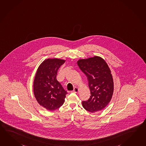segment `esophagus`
<instances>
[{"mask_svg":"<svg viewBox=\"0 0 146 146\" xmlns=\"http://www.w3.org/2000/svg\"><path fill=\"white\" fill-rule=\"evenodd\" d=\"M78 92H79V89H78V88H75L74 90L72 91V92L75 93H77Z\"/></svg>","mask_w":146,"mask_h":146,"instance_id":"esophagus-1","label":"esophagus"}]
</instances>
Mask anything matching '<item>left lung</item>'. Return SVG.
<instances>
[{
    "instance_id": "8db88e82",
    "label": "left lung",
    "mask_w": 146,
    "mask_h": 146,
    "mask_svg": "<svg viewBox=\"0 0 146 146\" xmlns=\"http://www.w3.org/2000/svg\"><path fill=\"white\" fill-rule=\"evenodd\" d=\"M77 63L88 78L91 91L90 98L82 102L83 107L91 113L101 111L109 104L113 95V78L110 68L98 56L80 59Z\"/></svg>"
}]
</instances>
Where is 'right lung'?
I'll list each match as a JSON object with an SVG mask.
<instances>
[{"label": "right lung", "instance_id": "obj_1", "mask_svg": "<svg viewBox=\"0 0 146 146\" xmlns=\"http://www.w3.org/2000/svg\"><path fill=\"white\" fill-rule=\"evenodd\" d=\"M65 60L48 58L39 65L33 82V93L39 105L53 111L62 105L67 92L56 80L58 68Z\"/></svg>", "mask_w": 146, "mask_h": 146}]
</instances>
